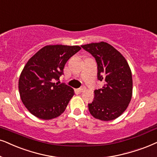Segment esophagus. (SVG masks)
<instances>
[{"label":"esophagus","instance_id":"34e87169","mask_svg":"<svg viewBox=\"0 0 157 157\" xmlns=\"http://www.w3.org/2000/svg\"><path fill=\"white\" fill-rule=\"evenodd\" d=\"M85 90H86V87L85 86H82V87H81V88L77 89V91H78V92H83V91Z\"/></svg>","mask_w":157,"mask_h":157}]
</instances>
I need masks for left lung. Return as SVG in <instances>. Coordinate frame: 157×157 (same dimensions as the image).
<instances>
[{
	"instance_id": "left-lung-1",
	"label": "left lung",
	"mask_w": 157,
	"mask_h": 157,
	"mask_svg": "<svg viewBox=\"0 0 157 157\" xmlns=\"http://www.w3.org/2000/svg\"><path fill=\"white\" fill-rule=\"evenodd\" d=\"M94 57L97 63V78L103 81L102 88L94 91V98L89 110L96 119L115 120L128 107L133 94L131 70L119 51L107 42L81 45Z\"/></svg>"
}]
</instances>
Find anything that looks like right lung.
Returning <instances> with one entry per match:
<instances>
[{"instance_id": "add662e5", "label": "right lung", "mask_w": 157, "mask_h": 157, "mask_svg": "<svg viewBox=\"0 0 157 157\" xmlns=\"http://www.w3.org/2000/svg\"><path fill=\"white\" fill-rule=\"evenodd\" d=\"M78 45L44 46L27 61L19 80L20 97L26 108L38 118L60 116L74 95L64 83H54L63 74L68 59L81 50Z\"/></svg>"}]
</instances>
